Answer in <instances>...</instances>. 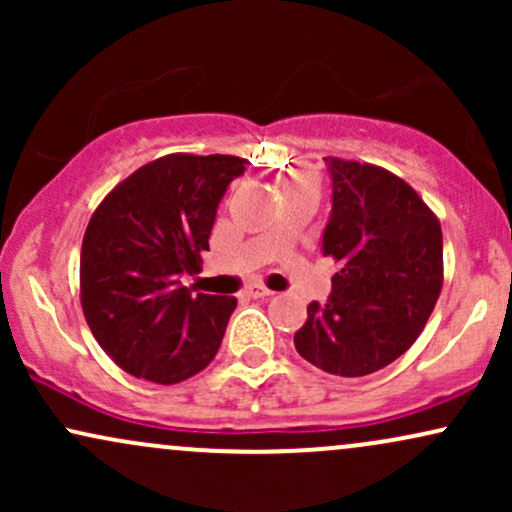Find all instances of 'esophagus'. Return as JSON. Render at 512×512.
Here are the masks:
<instances>
[{"label": "esophagus", "instance_id": "34e87169", "mask_svg": "<svg viewBox=\"0 0 512 512\" xmlns=\"http://www.w3.org/2000/svg\"><path fill=\"white\" fill-rule=\"evenodd\" d=\"M245 296H250V298H269V296H274V291H269V289H264V286L255 284V286H248V289H245Z\"/></svg>", "mask_w": 512, "mask_h": 512}]
</instances>
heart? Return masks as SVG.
Returning a JSON list of instances; mask_svg holds the SVG:
<instances>
[{"label":"heart","instance_id":"1","mask_svg":"<svg viewBox=\"0 0 512 512\" xmlns=\"http://www.w3.org/2000/svg\"><path fill=\"white\" fill-rule=\"evenodd\" d=\"M293 185H296V182H293Z\"/></svg>","mask_w":512,"mask_h":512}]
</instances>
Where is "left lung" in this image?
<instances>
[{"label":"left lung","mask_w":512,"mask_h":512,"mask_svg":"<svg viewBox=\"0 0 512 512\" xmlns=\"http://www.w3.org/2000/svg\"><path fill=\"white\" fill-rule=\"evenodd\" d=\"M332 211L322 255L337 262L325 305H308L296 351L327 373H375L416 342L443 286V233L397 175L325 158Z\"/></svg>","instance_id":"left-lung-1"}]
</instances>
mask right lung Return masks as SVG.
<instances>
[{"label": "right lung", "mask_w": 512, "mask_h": 512, "mask_svg": "<svg viewBox=\"0 0 512 512\" xmlns=\"http://www.w3.org/2000/svg\"><path fill=\"white\" fill-rule=\"evenodd\" d=\"M238 156L170 154L103 199L81 245V308L96 342L134 378L173 385L219 351L233 296L182 286L195 274Z\"/></svg>", "instance_id": "right-lung-1"}]
</instances>
